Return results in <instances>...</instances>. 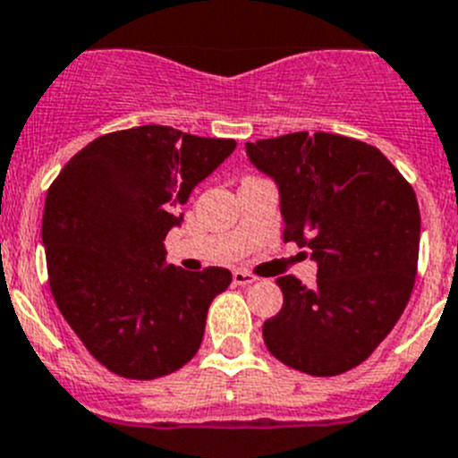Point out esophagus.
Returning <instances> with one entry per match:
<instances>
[{
	"instance_id": "34e87169",
	"label": "esophagus",
	"mask_w": 458,
	"mask_h": 458,
	"mask_svg": "<svg viewBox=\"0 0 458 458\" xmlns=\"http://www.w3.org/2000/svg\"><path fill=\"white\" fill-rule=\"evenodd\" d=\"M233 282L239 284V286H250V284L257 282V277L252 273H248V270H234Z\"/></svg>"
}]
</instances>
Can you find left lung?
<instances>
[{
  "instance_id": "8db88e82",
  "label": "left lung",
  "mask_w": 458,
  "mask_h": 458,
  "mask_svg": "<svg viewBox=\"0 0 458 458\" xmlns=\"http://www.w3.org/2000/svg\"><path fill=\"white\" fill-rule=\"evenodd\" d=\"M275 181L284 242L309 248L318 282L277 279L284 306L264 322L268 352L310 376H337L374 353L405 310L419 264L411 185L374 145L327 131L246 143Z\"/></svg>"
}]
</instances>
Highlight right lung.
Returning <instances> with one entry per match:
<instances>
[{"label": "right lung", "instance_id": "obj_1", "mask_svg": "<svg viewBox=\"0 0 458 458\" xmlns=\"http://www.w3.org/2000/svg\"><path fill=\"white\" fill-rule=\"evenodd\" d=\"M237 143L143 125L91 140L48 188L42 242L55 304L100 365L154 380L194 358L228 268L165 259L167 233Z\"/></svg>", "mask_w": 458, "mask_h": 458}]
</instances>
